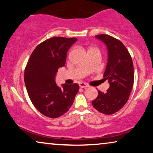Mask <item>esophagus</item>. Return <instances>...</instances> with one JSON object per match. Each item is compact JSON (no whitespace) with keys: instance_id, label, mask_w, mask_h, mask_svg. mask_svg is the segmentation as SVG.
Returning a JSON list of instances; mask_svg holds the SVG:
<instances>
[{"instance_id":"1","label":"esophagus","mask_w":153,"mask_h":153,"mask_svg":"<svg viewBox=\"0 0 153 153\" xmlns=\"http://www.w3.org/2000/svg\"><path fill=\"white\" fill-rule=\"evenodd\" d=\"M79 86H80V88H84L88 87V85H87L86 83L83 82H80L79 83Z\"/></svg>"}]
</instances>
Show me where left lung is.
Masks as SVG:
<instances>
[{
	"mask_svg": "<svg viewBox=\"0 0 153 153\" xmlns=\"http://www.w3.org/2000/svg\"><path fill=\"white\" fill-rule=\"evenodd\" d=\"M95 37L104 42L107 49L104 78L108 80L110 86L105 93L98 91L92 104L99 112L111 115L122 108L129 99L134 84L133 62L127 48L120 40L104 34Z\"/></svg>",
	"mask_w": 153,
	"mask_h": 153,
	"instance_id": "obj_1",
	"label": "left lung"
}]
</instances>
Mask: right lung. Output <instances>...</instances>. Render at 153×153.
<instances>
[{
    "instance_id": "obj_1",
    "label": "right lung",
    "mask_w": 153,
    "mask_h": 153,
    "mask_svg": "<svg viewBox=\"0 0 153 153\" xmlns=\"http://www.w3.org/2000/svg\"><path fill=\"white\" fill-rule=\"evenodd\" d=\"M76 38L51 37L33 51L25 69L24 82L29 97L41 114L56 118L68 111L78 93L77 83L61 87L55 79L59 68L65 66L67 52Z\"/></svg>"
}]
</instances>
